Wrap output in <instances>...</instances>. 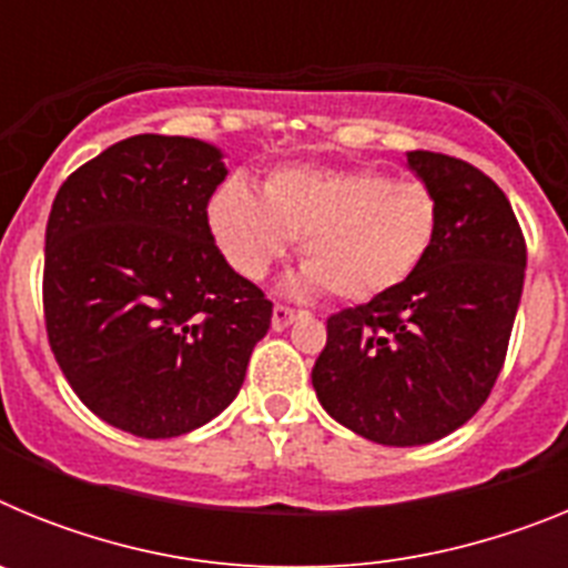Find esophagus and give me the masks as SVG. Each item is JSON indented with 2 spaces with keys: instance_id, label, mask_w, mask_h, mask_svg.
Returning <instances> with one entry per match:
<instances>
[{
  "instance_id": "obj_1",
  "label": "esophagus",
  "mask_w": 568,
  "mask_h": 568,
  "mask_svg": "<svg viewBox=\"0 0 568 568\" xmlns=\"http://www.w3.org/2000/svg\"><path fill=\"white\" fill-rule=\"evenodd\" d=\"M298 315H304L301 310L284 307V304H275L273 307V329H287Z\"/></svg>"
}]
</instances>
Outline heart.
Here are the masks:
<instances>
[{
    "label": "heart",
    "instance_id": "heart-1",
    "mask_svg": "<svg viewBox=\"0 0 568 568\" xmlns=\"http://www.w3.org/2000/svg\"><path fill=\"white\" fill-rule=\"evenodd\" d=\"M207 222L235 273L258 281L301 241V290L364 304L400 287L438 233V199L420 179L369 168H281L261 199L230 179L207 204Z\"/></svg>",
    "mask_w": 568,
    "mask_h": 568
}]
</instances>
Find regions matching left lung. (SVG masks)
Returning a JSON list of instances; mask_svg holds the SVG:
<instances>
[{
    "label": "left lung",
    "mask_w": 568,
    "mask_h": 568,
    "mask_svg": "<svg viewBox=\"0 0 568 568\" xmlns=\"http://www.w3.org/2000/svg\"><path fill=\"white\" fill-rule=\"evenodd\" d=\"M438 199L424 264L393 293L327 318L313 366L321 406L384 446L433 444L489 398L526 273V239L504 190L475 164L413 150Z\"/></svg>",
    "instance_id": "left-lung-1"
}]
</instances>
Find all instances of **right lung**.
<instances>
[{
    "mask_svg": "<svg viewBox=\"0 0 568 568\" xmlns=\"http://www.w3.org/2000/svg\"><path fill=\"white\" fill-rule=\"evenodd\" d=\"M222 150L130 135L68 175L44 230L50 349L90 413L139 438L204 426L239 395L273 301L215 247Z\"/></svg>",
    "mask_w": 568,
    "mask_h": 568,
    "instance_id": "add662e5",
    "label": "right lung"
}]
</instances>
